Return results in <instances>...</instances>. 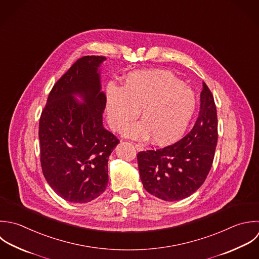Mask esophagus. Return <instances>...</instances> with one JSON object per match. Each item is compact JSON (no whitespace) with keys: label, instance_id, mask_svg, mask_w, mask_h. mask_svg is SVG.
I'll return each mask as SVG.
<instances>
[{"label":"esophagus","instance_id":"obj_1","mask_svg":"<svg viewBox=\"0 0 259 259\" xmlns=\"http://www.w3.org/2000/svg\"><path fill=\"white\" fill-rule=\"evenodd\" d=\"M134 146H135V148L137 150H142L143 149V146L141 144H139V143H134Z\"/></svg>","mask_w":259,"mask_h":259}]
</instances>
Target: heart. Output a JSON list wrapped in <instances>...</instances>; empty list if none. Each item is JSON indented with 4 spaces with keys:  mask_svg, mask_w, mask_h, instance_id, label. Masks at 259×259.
Listing matches in <instances>:
<instances>
[{
    "mask_svg": "<svg viewBox=\"0 0 259 259\" xmlns=\"http://www.w3.org/2000/svg\"><path fill=\"white\" fill-rule=\"evenodd\" d=\"M194 92L165 70H138L129 73L123 87L110 83L106 90V113L110 127L121 131L135 120L140 110L142 122L129 126L124 135L133 139L167 144L187 129L196 110Z\"/></svg>",
    "mask_w": 259,
    "mask_h": 259,
    "instance_id": "1",
    "label": "heart"
}]
</instances>
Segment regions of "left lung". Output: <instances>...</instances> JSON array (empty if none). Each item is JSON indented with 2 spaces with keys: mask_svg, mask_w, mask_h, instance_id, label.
I'll list each match as a JSON object with an SVG mask.
<instances>
[{
  "mask_svg": "<svg viewBox=\"0 0 259 259\" xmlns=\"http://www.w3.org/2000/svg\"><path fill=\"white\" fill-rule=\"evenodd\" d=\"M217 141V109L210 89L203 82L200 112L191 132L172 145L137 154L144 189L168 202L190 197L210 172Z\"/></svg>",
  "mask_w": 259,
  "mask_h": 259,
  "instance_id": "1",
  "label": "left lung"
}]
</instances>
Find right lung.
<instances>
[{"mask_svg":"<svg viewBox=\"0 0 259 259\" xmlns=\"http://www.w3.org/2000/svg\"><path fill=\"white\" fill-rule=\"evenodd\" d=\"M104 60L105 56L96 55L77 59L53 85L40 116L43 176L52 190L70 203H89L104 193L108 159L119 143L103 126L106 96L99 67Z\"/></svg>","mask_w":259,"mask_h":259,"instance_id":"right-lung-1","label":"right lung"}]
</instances>
